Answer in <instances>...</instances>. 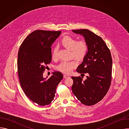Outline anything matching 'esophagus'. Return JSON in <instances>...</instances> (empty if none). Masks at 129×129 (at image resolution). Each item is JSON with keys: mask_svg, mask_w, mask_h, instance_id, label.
I'll list each match as a JSON object with an SVG mask.
<instances>
[{"mask_svg": "<svg viewBox=\"0 0 129 129\" xmlns=\"http://www.w3.org/2000/svg\"><path fill=\"white\" fill-rule=\"evenodd\" d=\"M64 78H65V79L68 78H69V76L68 75H64Z\"/></svg>", "mask_w": 129, "mask_h": 129, "instance_id": "esophagus-1", "label": "esophagus"}]
</instances>
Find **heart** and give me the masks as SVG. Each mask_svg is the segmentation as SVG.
Returning a JSON list of instances; mask_svg holds the SVG:
<instances>
[{
    "mask_svg": "<svg viewBox=\"0 0 129 129\" xmlns=\"http://www.w3.org/2000/svg\"><path fill=\"white\" fill-rule=\"evenodd\" d=\"M61 43L64 47L70 50L71 57L78 60H82L85 57L88 48L84 41L77 42L76 39L66 36L62 39ZM57 58V48L55 47L52 52V58L56 60ZM77 65V62L74 60L63 61L57 66V69L63 73H69L74 69Z\"/></svg>",
    "mask_w": 129,
    "mask_h": 129,
    "instance_id": "1",
    "label": "heart"
}]
</instances>
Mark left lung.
I'll return each mask as SVG.
<instances>
[{"mask_svg": "<svg viewBox=\"0 0 129 129\" xmlns=\"http://www.w3.org/2000/svg\"><path fill=\"white\" fill-rule=\"evenodd\" d=\"M85 39L88 51L77 71L87 79L72 77L73 93L81 103L92 106L101 101L106 95L111 81L112 60L110 51L102 38L86 29L72 30Z\"/></svg>", "mask_w": 129, "mask_h": 129, "instance_id": "obj_1", "label": "left lung"}]
</instances>
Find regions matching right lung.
<instances>
[{
    "label": "right lung",
    "instance_id": "right-lung-1",
    "mask_svg": "<svg viewBox=\"0 0 129 129\" xmlns=\"http://www.w3.org/2000/svg\"><path fill=\"white\" fill-rule=\"evenodd\" d=\"M61 33L35 30L23 41L18 51L17 67L21 87L28 98L39 106L51 103L63 78L59 71L52 72L48 79L43 76L45 65L51 60V46Z\"/></svg>",
    "mask_w": 129,
    "mask_h": 129
}]
</instances>
